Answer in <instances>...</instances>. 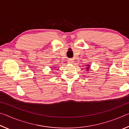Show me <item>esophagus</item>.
<instances>
[{
    "instance_id": "obj_1",
    "label": "esophagus",
    "mask_w": 129,
    "mask_h": 129,
    "mask_svg": "<svg viewBox=\"0 0 129 129\" xmlns=\"http://www.w3.org/2000/svg\"><path fill=\"white\" fill-rule=\"evenodd\" d=\"M68 62L72 64V63L73 62V59H72V58H68Z\"/></svg>"
}]
</instances>
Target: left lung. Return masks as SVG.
I'll list each match as a JSON object with an SVG mask.
<instances>
[{
	"instance_id": "left-lung-1",
	"label": "left lung",
	"mask_w": 129,
	"mask_h": 129,
	"mask_svg": "<svg viewBox=\"0 0 129 129\" xmlns=\"http://www.w3.org/2000/svg\"><path fill=\"white\" fill-rule=\"evenodd\" d=\"M88 66H89V65H88ZM88 68H89V67H88V68H86V69H88Z\"/></svg>"
}]
</instances>
